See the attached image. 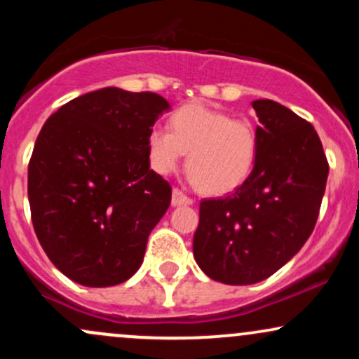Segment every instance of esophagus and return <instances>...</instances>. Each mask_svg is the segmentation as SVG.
<instances>
[{
    "instance_id": "obj_1",
    "label": "esophagus",
    "mask_w": 359,
    "mask_h": 359,
    "mask_svg": "<svg viewBox=\"0 0 359 359\" xmlns=\"http://www.w3.org/2000/svg\"><path fill=\"white\" fill-rule=\"evenodd\" d=\"M192 203V197H189L187 194H184L180 189L175 187L174 191H172V205H189Z\"/></svg>"
}]
</instances>
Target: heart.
<instances>
[{
  "label": "heart",
  "mask_w": 359,
  "mask_h": 359,
  "mask_svg": "<svg viewBox=\"0 0 359 359\" xmlns=\"http://www.w3.org/2000/svg\"><path fill=\"white\" fill-rule=\"evenodd\" d=\"M170 128L154 126L148 135L150 162L158 174L174 172L189 154L187 174L209 196L233 192L250 177L258 138L248 121L191 102L172 114Z\"/></svg>",
  "instance_id": "b5f03b06"
}]
</instances>
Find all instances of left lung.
Returning a JSON list of instances; mask_svg holds the SVG:
<instances>
[{
    "instance_id": "1",
    "label": "left lung",
    "mask_w": 359,
    "mask_h": 359,
    "mask_svg": "<svg viewBox=\"0 0 359 359\" xmlns=\"http://www.w3.org/2000/svg\"><path fill=\"white\" fill-rule=\"evenodd\" d=\"M251 106L262 123L253 170L231 196L201 201L192 243L201 270L228 285L262 282L302 248L329 174L311 123L271 100Z\"/></svg>"
}]
</instances>
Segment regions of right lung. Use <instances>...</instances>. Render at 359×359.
Returning <instances> with one entry per match:
<instances>
[{"instance_id":"1","label":"right lung","mask_w":359,"mask_h":359,"mask_svg":"<svg viewBox=\"0 0 359 359\" xmlns=\"http://www.w3.org/2000/svg\"><path fill=\"white\" fill-rule=\"evenodd\" d=\"M170 104L155 93L104 88L45 121L28 163L36 238L65 277L111 287L135 275L170 184L150 168L148 135Z\"/></svg>"}]
</instances>
